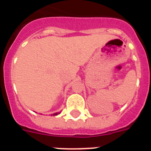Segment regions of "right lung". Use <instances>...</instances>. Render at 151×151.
<instances>
[{"instance_id": "add662e5", "label": "right lung", "mask_w": 151, "mask_h": 151, "mask_svg": "<svg viewBox=\"0 0 151 151\" xmlns=\"http://www.w3.org/2000/svg\"><path fill=\"white\" fill-rule=\"evenodd\" d=\"M57 114H60V113H54V114H53V116H57Z\"/></svg>"}]
</instances>
